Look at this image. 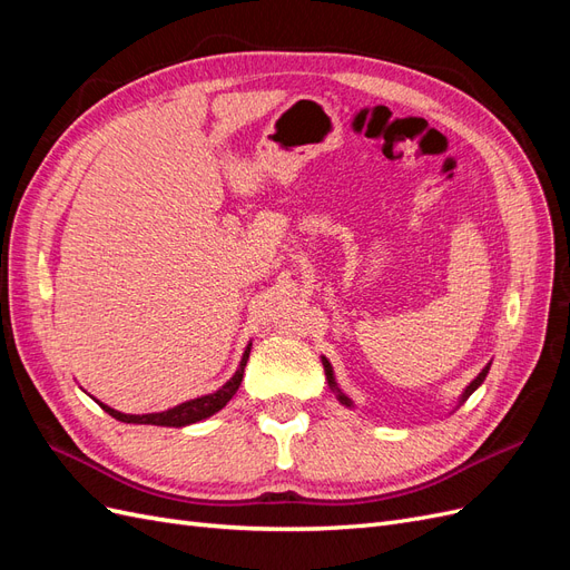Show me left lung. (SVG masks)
<instances>
[{"instance_id":"1","label":"left lung","mask_w":570,"mask_h":570,"mask_svg":"<svg viewBox=\"0 0 570 570\" xmlns=\"http://www.w3.org/2000/svg\"><path fill=\"white\" fill-rule=\"evenodd\" d=\"M321 361H323V368H325V377H327V385H331V390L335 392V396H337V402L340 404H344V406H354V402L350 400V396L347 394H344L342 390H340V385H337V381H335V373H333V366H331V361H327L325 356H321ZM488 373H490V364L485 366V368H482L475 377H473V381L469 383V385H465V390H463V394L459 396V406L465 402V400H469V396L482 385V381H485V377H488Z\"/></svg>"}]
</instances>
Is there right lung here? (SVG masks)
<instances>
[{"instance_id": "obj_1", "label": "right lung", "mask_w": 570, "mask_h": 570, "mask_svg": "<svg viewBox=\"0 0 570 570\" xmlns=\"http://www.w3.org/2000/svg\"><path fill=\"white\" fill-rule=\"evenodd\" d=\"M249 350H252V342L245 347V354L243 358H239V366L237 371L233 373L230 381L226 385H220L216 392L212 394H202V396H195V400L189 402H183L174 409L168 411H159V413H120L107 404H101L99 400H92L105 409L109 416H114L116 421L120 423H135V425H164V428H183V425H189V423H197V421H204L214 416L216 411H220L223 406H226L233 394L237 392L239 383H243V375H245V366H247V358H249Z\"/></svg>"}]
</instances>
